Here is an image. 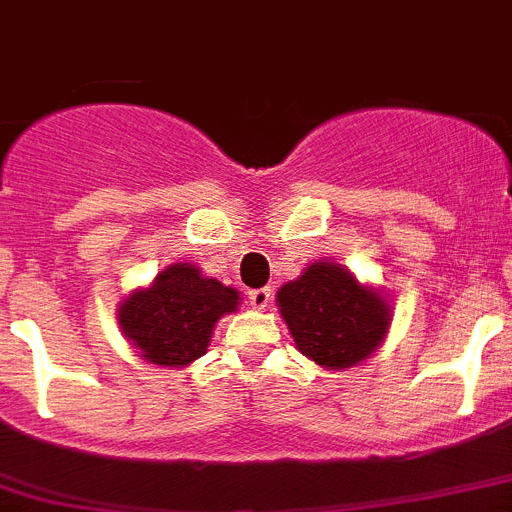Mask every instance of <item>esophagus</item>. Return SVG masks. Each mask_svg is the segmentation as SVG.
Returning a JSON list of instances; mask_svg holds the SVG:
<instances>
[{"instance_id": "esophagus-1", "label": "esophagus", "mask_w": 512, "mask_h": 512, "mask_svg": "<svg viewBox=\"0 0 512 512\" xmlns=\"http://www.w3.org/2000/svg\"><path fill=\"white\" fill-rule=\"evenodd\" d=\"M270 298H272L270 288H257V290H250V293H247V300H250V305L255 310H265L267 303H270Z\"/></svg>"}]
</instances>
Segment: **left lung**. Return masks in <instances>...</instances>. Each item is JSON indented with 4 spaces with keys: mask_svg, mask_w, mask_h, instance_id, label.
<instances>
[{
    "mask_svg": "<svg viewBox=\"0 0 512 512\" xmlns=\"http://www.w3.org/2000/svg\"><path fill=\"white\" fill-rule=\"evenodd\" d=\"M278 305L298 351L328 369H348L371 356L391 321L384 298L333 262H315L283 285Z\"/></svg>",
    "mask_w": 512,
    "mask_h": 512,
    "instance_id": "8db88e82",
    "label": "left lung"
}]
</instances>
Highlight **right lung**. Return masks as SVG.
Instances as JSON below:
<instances>
[{
    "mask_svg": "<svg viewBox=\"0 0 512 512\" xmlns=\"http://www.w3.org/2000/svg\"><path fill=\"white\" fill-rule=\"evenodd\" d=\"M237 290L202 278L194 265H171L118 310L128 341L159 366H186L207 353L214 323L237 308Z\"/></svg>",
    "mask_w": 512,
    "mask_h": 512,
    "instance_id": "1",
    "label": "right lung"
}]
</instances>
